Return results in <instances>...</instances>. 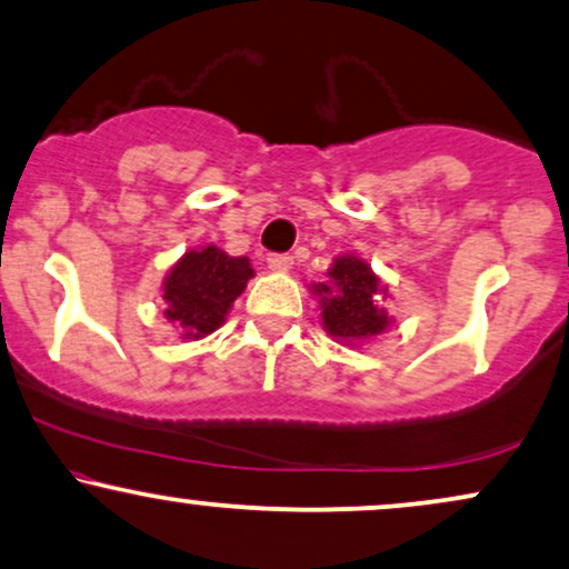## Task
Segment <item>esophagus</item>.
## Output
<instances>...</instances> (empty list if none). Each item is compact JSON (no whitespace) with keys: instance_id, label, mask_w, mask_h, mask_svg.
<instances>
[{"instance_id":"34e87169","label":"esophagus","mask_w":569,"mask_h":569,"mask_svg":"<svg viewBox=\"0 0 569 569\" xmlns=\"http://www.w3.org/2000/svg\"><path fill=\"white\" fill-rule=\"evenodd\" d=\"M293 264V259L289 254H267V267L272 272H289Z\"/></svg>"}]
</instances>
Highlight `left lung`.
<instances>
[{"instance_id":"left-lung-1","label":"left lung","mask_w":569,"mask_h":569,"mask_svg":"<svg viewBox=\"0 0 569 569\" xmlns=\"http://www.w3.org/2000/svg\"><path fill=\"white\" fill-rule=\"evenodd\" d=\"M326 278V283H312V293L320 302V320L328 337L341 345H362L392 326V318L381 307L387 286L366 259L341 254L328 267Z\"/></svg>"}]
</instances>
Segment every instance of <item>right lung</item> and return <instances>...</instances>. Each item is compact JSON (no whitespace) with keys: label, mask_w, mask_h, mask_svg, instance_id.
I'll use <instances>...</instances> for the list:
<instances>
[{"label":"right lung","mask_w":569,"mask_h":569,"mask_svg":"<svg viewBox=\"0 0 569 569\" xmlns=\"http://www.w3.org/2000/svg\"><path fill=\"white\" fill-rule=\"evenodd\" d=\"M254 278L249 257H230L217 246L190 249L163 278V318L182 339H203L228 318L232 302Z\"/></svg>","instance_id":"obj_1"}]
</instances>
